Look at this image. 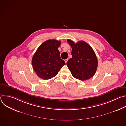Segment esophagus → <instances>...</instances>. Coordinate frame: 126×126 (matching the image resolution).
I'll return each instance as SVG.
<instances>
[{"label":"esophagus","mask_w":126,"mask_h":126,"mask_svg":"<svg viewBox=\"0 0 126 126\" xmlns=\"http://www.w3.org/2000/svg\"><path fill=\"white\" fill-rule=\"evenodd\" d=\"M68 60V59H65V63H66L67 62Z\"/></svg>","instance_id":"34e87169"}]
</instances>
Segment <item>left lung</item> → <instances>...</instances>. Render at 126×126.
Masks as SVG:
<instances>
[{
    "label": "left lung",
    "instance_id": "left-lung-1",
    "mask_svg": "<svg viewBox=\"0 0 126 126\" xmlns=\"http://www.w3.org/2000/svg\"><path fill=\"white\" fill-rule=\"evenodd\" d=\"M67 42L72 49V57L66 64L72 75L81 81L92 77L98 67V59L92 48L83 41L75 43L67 39Z\"/></svg>",
    "mask_w": 126,
    "mask_h": 126
}]
</instances>
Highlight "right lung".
Here are the masks:
<instances>
[{
  "instance_id": "add662e5",
  "label": "right lung",
  "mask_w": 126,
  "mask_h": 126,
  "mask_svg": "<svg viewBox=\"0 0 126 126\" xmlns=\"http://www.w3.org/2000/svg\"><path fill=\"white\" fill-rule=\"evenodd\" d=\"M61 41L55 39L48 40L38 48L32 57L33 69L37 75L44 80L50 79L58 73L65 64L60 58L58 48Z\"/></svg>"
}]
</instances>
